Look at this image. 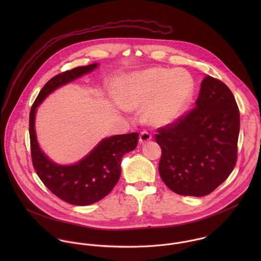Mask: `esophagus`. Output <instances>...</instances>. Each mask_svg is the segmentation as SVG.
I'll return each instance as SVG.
<instances>
[{"instance_id":"1","label":"esophagus","mask_w":261,"mask_h":261,"mask_svg":"<svg viewBox=\"0 0 261 261\" xmlns=\"http://www.w3.org/2000/svg\"><path fill=\"white\" fill-rule=\"evenodd\" d=\"M149 140H151V135L149 134V132L143 130V132L140 134V143H141V144H144V143L148 142Z\"/></svg>"}]
</instances>
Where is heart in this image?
<instances>
[{"label": "heart", "instance_id": "heart-1", "mask_svg": "<svg viewBox=\"0 0 261 261\" xmlns=\"http://www.w3.org/2000/svg\"><path fill=\"white\" fill-rule=\"evenodd\" d=\"M193 90V79L185 70L154 67L127 78L122 106L133 110L149 104V120L154 124H165L185 110Z\"/></svg>", "mask_w": 261, "mask_h": 261}]
</instances>
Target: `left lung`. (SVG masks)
Listing matches in <instances>:
<instances>
[{"instance_id":"obj_1","label":"left lung","mask_w":261,"mask_h":261,"mask_svg":"<svg viewBox=\"0 0 261 261\" xmlns=\"http://www.w3.org/2000/svg\"><path fill=\"white\" fill-rule=\"evenodd\" d=\"M239 129L240 113L233 93L221 80L207 75L195 108L156 129L163 182L179 195L212 193L236 165Z\"/></svg>"}]
</instances>
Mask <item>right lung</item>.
<instances>
[{
    "label": "right lung",
    "instance_id": "1",
    "mask_svg": "<svg viewBox=\"0 0 261 261\" xmlns=\"http://www.w3.org/2000/svg\"><path fill=\"white\" fill-rule=\"evenodd\" d=\"M97 63L75 67L52 77L41 89L29 116L31 158L38 177L59 199L77 206L93 204L109 195L120 177V162L125 152L137 148L139 134L113 136L101 141L83 160L72 166L51 162L39 148L35 134V112L43 99L59 86L92 71Z\"/></svg>",
    "mask_w": 261,
    "mask_h": 261
}]
</instances>
